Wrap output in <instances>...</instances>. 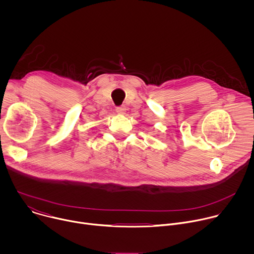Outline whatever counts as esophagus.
Masks as SVG:
<instances>
[{
	"mask_svg": "<svg viewBox=\"0 0 254 254\" xmlns=\"http://www.w3.org/2000/svg\"><path fill=\"white\" fill-rule=\"evenodd\" d=\"M116 111L119 115H125L127 108H126V106H119V107L116 108Z\"/></svg>",
	"mask_w": 254,
	"mask_h": 254,
	"instance_id": "1",
	"label": "esophagus"
}]
</instances>
